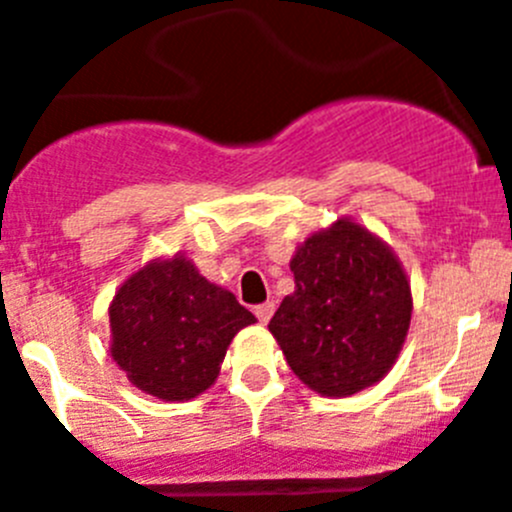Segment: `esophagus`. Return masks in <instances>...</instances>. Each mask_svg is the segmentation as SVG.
<instances>
[{
	"mask_svg": "<svg viewBox=\"0 0 512 512\" xmlns=\"http://www.w3.org/2000/svg\"><path fill=\"white\" fill-rule=\"evenodd\" d=\"M272 312H275V302H262V305L255 307V315L262 325H267V322H270Z\"/></svg>",
	"mask_w": 512,
	"mask_h": 512,
	"instance_id": "esophagus-1",
	"label": "esophagus"
}]
</instances>
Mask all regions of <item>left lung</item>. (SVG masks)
<instances>
[{"instance_id": "obj_1", "label": "left lung", "mask_w": 512, "mask_h": 512, "mask_svg": "<svg viewBox=\"0 0 512 512\" xmlns=\"http://www.w3.org/2000/svg\"><path fill=\"white\" fill-rule=\"evenodd\" d=\"M290 270L295 292L267 327L292 372L327 398L380 382L403 350L413 315L410 282L395 252L342 217L297 247Z\"/></svg>"}]
</instances>
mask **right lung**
<instances>
[{"mask_svg":"<svg viewBox=\"0 0 512 512\" xmlns=\"http://www.w3.org/2000/svg\"><path fill=\"white\" fill-rule=\"evenodd\" d=\"M252 322L230 290L175 255L147 262L114 292L109 352L147 395L192 400L217 380L232 337Z\"/></svg>","mask_w":512,"mask_h":512,"instance_id":"add662e5","label":"right lung"}]
</instances>
